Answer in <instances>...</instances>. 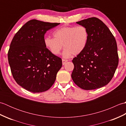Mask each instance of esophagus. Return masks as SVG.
I'll return each instance as SVG.
<instances>
[{"mask_svg": "<svg viewBox=\"0 0 126 126\" xmlns=\"http://www.w3.org/2000/svg\"><path fill=\"white\" fill-rule=\"evenodd\" d=\"M68 62V61L67 60H64V59H63L62 60V64L63 65H64L67 62Z\"/></svg>", "mask_w": 126, "mask_h": 126, "instance_id": "obj_1", "label": "esophagus"}]
</instances>
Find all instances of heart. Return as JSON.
<instances>
[{
    "label": "heart",
    "mask_w": 126,
    "mask_h": 126,
    "mask_svg": "<svg viewBox=\"0 0 126 126\" xmlns=\"http://www.w3.org/2000/svg\"><path fill=\"white\" fill-rule=\"evenodd\" d=\"M54 38L46 37L44 43L49 51L54 55L60 54L63 47L64 58H68L72 56L77 55L86 48L89 32L84 26H64L59 28L53 32Z\"/></svg>",
    "instance_id": "obj_1"
}]
</instances>
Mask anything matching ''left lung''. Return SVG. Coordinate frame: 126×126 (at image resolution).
I'll list each match as a JSON object with an SVG mask.
<instances>
[{
    "label": "left lung",
    "instance_id": "8db88e82",
    "mask_svg": "<svg viewBox=\"0 0 126 126\" xmlns=\"http://www.w3.org/2000/svg\"><path fill=\"white\" fill-rule=\"evenodd\" d=\"M76 23L87 28L89 40L83 51L72 61V79L83 89H98L110 81L118 65L116 40L105 24L97 18Z\"/></svg>",
    "mask_w": 126,
    "mask_h": 126
}]
</instances>
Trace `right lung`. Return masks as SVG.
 <instances>
[{
    "instance_id": "obj_1",
    "label": "right lung",
    "mask_w": 126,
    "mask_h": 126,
    "mask_svg": "<svg viewBox=\"0 0 126 126\" xmlns=\"http://www.w3.org/2000/svg\"><path fill=\"white\" fill-rule=\"evenodd\" d=\"M60 23L32 19L16 33L8 52L13 78L26 90L33 93L49 89L62 66L61 58L45 47L44 34Z\"/></svg>"
}]
</instances>
